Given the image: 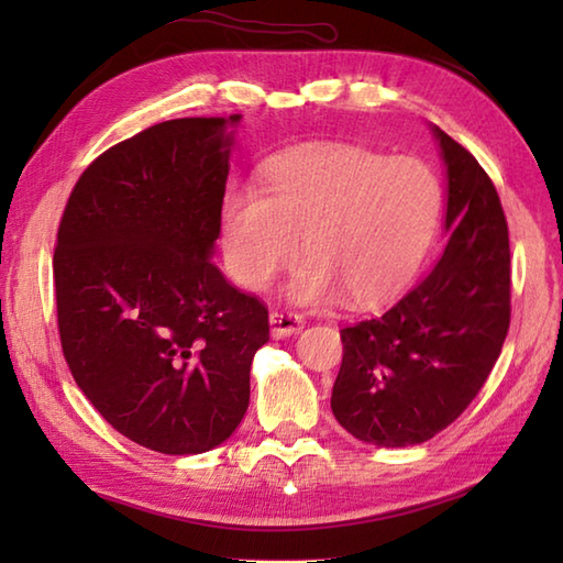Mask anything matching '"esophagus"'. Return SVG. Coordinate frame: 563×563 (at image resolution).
Returning <instances> with one entry per match:
<instances>
[{"label": "esophagus", "instance_id": "34e87169", "mask_svg": "<svg viewBox=\"0 0 563 563\" xmlns=\"http://www.w3.org/2000/svg\"><path fill=\"white\" fill-rule=\"evenodd\" d=\"M271 321V333L273 339H285V336H292V333H300V329L305 327V317L302 314H295V312H285V309H275L268 317Z\"/></svg>", "mask_w": 563, "mask_h": 563}]
</instances>
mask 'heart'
Listing matches in <instances>:
<instances>
[{"mask_svg": "<svg viewBox=\"0 0 563 563\" xmlns=\"http://www.w3.org/2000/svg\"><path fill=\"white\" fill-rule=\"evenodd\" d=\"M442 194L430 166L351 145L283 159L261 196L230 190L220 206V251L230 278L268 290L300 256L288 297L327 307L349 297L373 307L399 292L435 234Z\"/></svg>", "mask_w": 563, "mask_h": 563, "instance_id": "heart-1", "label": "heart"}]
</instances>
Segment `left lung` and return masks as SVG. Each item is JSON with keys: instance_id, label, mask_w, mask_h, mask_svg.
<instances>
[{"instance_id": "left-lung-1", "label": "left lung", "mask_w": 563, "mask_h": 563, "mask_svg": "<svg viewBox=\"0 0 563 563\" xmlns=\"http://www.w3.org/2000/svg\"><path fill=\"white\" fill-rule=\"evenodd\" d=\"M445 164L448 244L389 312L341 331L331 411L357 440L409 448L448 428L484 387L510 327V246L492 178L430 125Z\"/></svg>"}]
</instances>
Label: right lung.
I'll return each instance as SVG.
<instances>
[{"label": "right lung", "mask_w": 563, "mask_h": 563, "mask_svg": "<svg viewBox=\"0 0 563 563\" xmlns=\"http://www.w3.org/2000/svg\"><path fill=\"white\" fill-rule=\"evenodd\" d=\"M239 123L242 113L176 118L103 152L57 230L69 373L118 433L154 452L222 445L268 341V309L212 263Z\"/></svg>", "instance_id": "add662e5"}]
</instances>
